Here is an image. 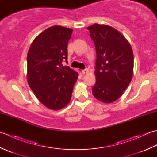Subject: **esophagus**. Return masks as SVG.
Masks as SVG:
<instances>
[{"mask_svg":"<svg viewBox=\"0 0 157 157\" xmlns=\"http://www.w3.org/2000/svg\"><path fill=\"white\" fill-rule=\"evenodd\" d=\"M88 69H83L82 70V74H86V73H88Z\"/></svg>","mask_w":157,"mask_h":157,"instance_id":"obj_1","label":"esophagus"}]
</instances>
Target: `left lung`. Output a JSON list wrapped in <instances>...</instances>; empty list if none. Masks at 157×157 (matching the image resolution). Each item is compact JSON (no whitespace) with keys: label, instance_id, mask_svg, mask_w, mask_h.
<instances>
[{"label":"left lung","instance_id":"1","mask_svg":"<svg viewBox=\"0 0 157 157\" xmlns=\"http://www.w3.org/2000/svg\"><path fill=\"white\" fill-rule=\"evenodd\" d=\"M87 29L96 51L92 94L99 101L111 103L121 97L132 79V46L121 32L109 25L94 23Z\"/></svg>","mask_w":157,"mask_h":157}]
</instances>
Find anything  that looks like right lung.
Listing matches in <instances>:
<instances>
[{
	"instance_id": "1",
	"label": "right lung",
	"mask_w": 157,
	"mask_h": 157,
	"mask_svg": "<svg viewBox=\"0 0 157 157\" xmlns=\"http://www.w3.org/2000/svg\"><path fill=\"white\" fill-rule=\"evenodd\" d=\"M73 29L54 25L33 40L27 56V80L39 101L57 111L68 105L78 73L62 62L67 60Z\"/></svg>"
}]
</instances>
